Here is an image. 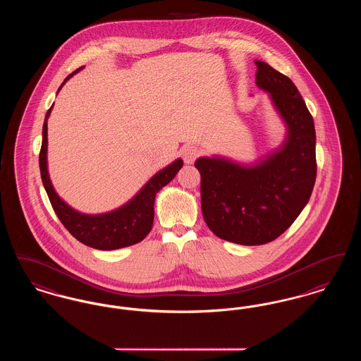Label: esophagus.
<instances>
[{"label":"esophagus","mask_w":361,"mask_h":361,"mask_svg":"<svg viewBox=\"0 0 361 361\" xmlns=\"http://www.w3.org/2000/svg\"><path fill=\"white\" fill-rule=\"evenodd\" d=\"M181 154H183V159L185 164H193L196 161V158L202 154L200 149L193 146V145H187L181 149Z\"/></svg>","instance_id":"1"}]
</instances>
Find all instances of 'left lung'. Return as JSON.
Listing matches in <instances>:
<instances>
[{"label": "left lung", "mask_w": 361, "mask_h": 361, "mask_svg": "<svg viewBox=\"0 0 361 361\" xmlns=\"http://www.w3.org/2000/svg\"><path fill=\"white\" fill-rule=\"evenodd\" d=\"M256 82L269 92L288 126L281 150L257 166L221 158H199L202 211L209 230L240 245H264L280 237L307 204L317 177L315 128L291 80L256 61Z\"/></svg>", "instance_id": "left-lung-1"}]
</instances>
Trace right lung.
I'll list each match as a JSON object with an SVG mask.
<instances>
[{"label":"right lung","instance_id":"right-lung-1","mask_svg":"<svg viewBox=\"0 0 361 361\" xmlns=\"http://www.w3.org/2000/svg\"><path fill=\"white\" fill-rule=\"evenodd\" d=\"M80 69L75 70L74 73ZM74 73L65 78L59 89ZM51 108L47 111L43 124V140L39 153V168L43 185L59 221L69 230L70 234L75 240L99 250H115L135 245L145 240L153 227L155 195L159 189L169 184L177 172L183 168V159L174 161L172 165L157 173L130 203L121 207L119 209L103 215L80 214L59 199V196L52 188L47 172V118L51 112Z\"/></svg>","mask_w":361,"mask_h":361}]
</instances>
